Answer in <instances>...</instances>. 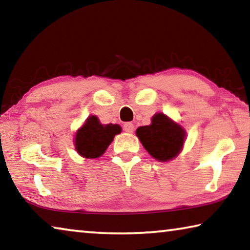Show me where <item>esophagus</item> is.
I'll return each mask as SVG.
<instances>
[{"label":"esophagus","instance_id":"esophagus-1","mask_svg":"<svg viewBox=\"0 0 250 250\" xmlns=\"http://www.w3.org/2000/svg\"><path fill=\"white\" fill-rule=\"evenodd\" d=\"M124 130L125 131V132H129V133L133 132L134 125L131 124V122H125V124L124 125Z\"/></svg>","mask_w":250,"mask_h":250}]
</instances>
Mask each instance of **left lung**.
Masks as SVG:
<instances>
[{
  "mask_svg": "<svg viewBox=\"0 0 250 250\" xmlns=\"http://www.w3.org/2000/svg\"><path fill=\"white\" fill-rule=\"evenodd\" d=\"M142 146L154 159L166 162L180 153L185 140V132L163 113H156L150 125L137 129Z\"/></svg>",
  "mask_w": 250,
  "mask_h": 250,
  "instance_id": "1",
  "label": "left lung"
}]
</instances>
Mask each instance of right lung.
Masks as SVG:
<instances>
[{
    "mask_svg": "<svg viewBox=\"0 0 250 250\" xmlns=\"http://www.w3.org/2000/svg\"><path fill=\"white\" fill-rule=\"evenodd\" d=\"M121 132L119 125H101L98 118L90 116L76 133L75 146L80 155L96 159L104 153L115 135Z\"/></svg>",
    "mask_w": 250,
    "mask_h": 250,
    "instance_id": "right-lung-1",
    "label": "right lung"
}]
</instances>
